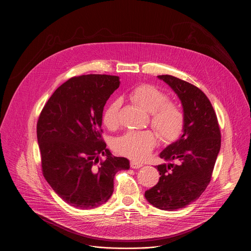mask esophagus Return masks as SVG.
Instances as JSON below:
<instances>
[{"label": "esophagus", "mask_w": 251, "mask_h": 251, "mask_svg": "<svg viewBox=\"0 0 251 251\" xmlns=\"http://www.w3.org/2000/svg\"><path fill=\"white\" fill-rule=\"evenodd\" d=\"M142 166H143V164L140 163V162H138V161H135V160H132V161H131V167H132L133 169H138V168H140V167H142Z\"/></svg>", "instance_id": "obj_1"}]
</instances>
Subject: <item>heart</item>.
<instances>
[{
    "mask_svg": "<svg viewBox=\"0 0 251 251\" xmlns=\"http://www.w3.org/2000/svg\"><path fill=\"white\" fill-rule=\"evenodd\" d=\"M130 99L150 113L151 125L162 140H172L182 130L184 117L181 110L172 102L167 101V96L149 84H141L134 88ZM120 101L112 100L104 109L102 121L109 129H115L118 125V111ZM155 145V137L149 131L128 132L116 140L117 153L134 159H143L152 152Z\"/></svg>",
    "mask_w": 251,
    "mask_h": 251,
    "instance_id": "1",
    "label": "heart"
}]
</instances>
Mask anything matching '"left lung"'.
<instances>
[{"label": "left lung", "instance_id": "8db88e82", "mask_svg": "<svg viewBox=\"0 0 251 251\" xmlns=\"http://www.w3.org/2000/svg\"><path fill=\"white\" fill-rule=\"evenodd\" d=\"M179 98L183 109L182 135L159 154V180L145 192L154 207L173 211L197 201L211 179L221 149L217 116L207 97L196 86L172 75H158Z\"/></svg>", "mask_w": 251, "mask_h": 251}]
</instances>
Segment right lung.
I'll use <instances>...</instances> for the list:
<instances>
[{"label":"right lung","instance_id":"obj_1","mask_svg":"<svg viewBox=\"0 0 251 251\" xmlns=\"http://www.w3.org/2000/svg\"><path fill=\"white\" fill-rule=\"evenodd\" d=\"M118 76L88 75L69 79L50 97L39 116L37 140L43 175L67 203L96 208L114 192V177L128 170L101 138L104 106L119 87ZM100 155L106 159L99 162Z\"/></svg>","mask_w":251,"mask_h":251}]
</instances>
